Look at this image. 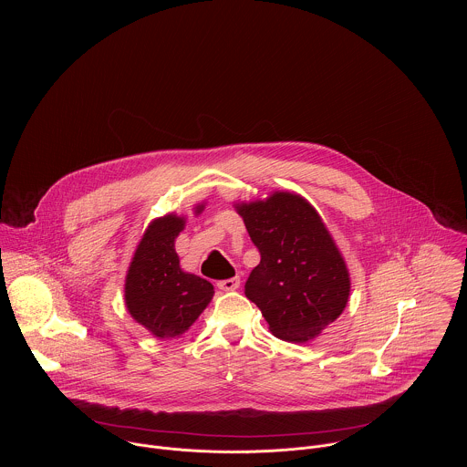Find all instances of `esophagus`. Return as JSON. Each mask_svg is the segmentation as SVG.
<instances>
[{
    "label": "esophagus",
    "mask_w": 467,
    "mask_h": 467,
    "mask_svg": "<svg viewBox=\"0 0 467 467\" xmlns=\"http://www.w3.org/2000/svg\"><path fill=\"white\" fill-rule=\"evenodd\" d=\"M217 285H219V289H223V291H235V289L241 285V278H239V276H234V278L219 280Z\"/></svg>",
    "instance_id": "1"
}]
</instances>
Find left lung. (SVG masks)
<instances>
[{
	"label": "left lung",
	"instance_id": "left-lung-1",
	"mask_svg": "<svg viewBox=\"0 0 467 467\" xmlns=\"http://www.w3.org/2000/svg\"><path fill=\"white\" fill-rule=\"evenodd\" d=\"M261 263L244 293L261 309L271 334L306 343L343 313L350 275L317 208L300 194L276 191L235 204Z\"/></svg>",
	"mask_w": 467,
	"mask_h": 467
}]
</instances>
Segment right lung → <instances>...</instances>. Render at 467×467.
Returning a JSON list of instances; mask_svg holds the SVG:
<instances>
[{"mask_svg":"<svg viewBox=\"0 0 467 467\" xmlns=\"http://www.w3.org/2000/svg\"><path fill=\"white\" fill-rule=\"evenodd\" d=\"M204 202L194 206L200 215ZM185 217L165 213L149 223L126 275L124 298L134 322L160 339L191 329L213 296V285L180 266L174 241Z\"/></svg>","mask_w":467,"mask_h":467,"instance_id":"add662e5","label":"right lung"}]
</instances>
